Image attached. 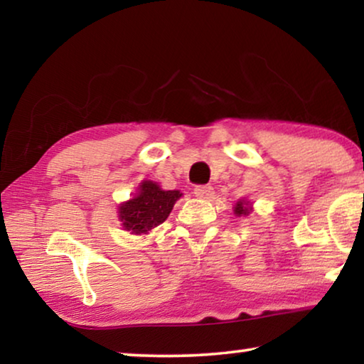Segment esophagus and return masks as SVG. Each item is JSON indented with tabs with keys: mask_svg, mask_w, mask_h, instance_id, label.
<instances>
[{
	"mask_svg": "<svg viewBox=\"0 0 364 364\" xmlns=\"http://www.w3.org/2000/svg\"><path fill=\"white\" fill-rule=\"evenodd\" d=\"M194 194L197 197H202V199H210L213 196V188L207 186V184H199V186L194 188Z\"/></svg>",
	"mask_w": 364,
	"mask_h": 364,
	"instance_id": "34e87169",
	"label": "esophagus"
}]
</instances>
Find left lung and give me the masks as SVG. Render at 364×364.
I'll return each instance as SVG.
<instances>
[{
    "label": "left lung",
    "mask_w": 364,
    "mask_h": 364,
    "mask_svg": "<svg viewBox=\"0 0 364 364\" xmlns=\"http://www.w3.org/2000/svg\"><path fill=\"white\" fill-rule=\"evenodd\" d=\"M234 213L239 215V217H241V215H247L249 213L247 204H245V202H242V200H239L237 204H236V207H234Z\"/></svg>",
    "instance_id": "obj_1"
}]
</instances>
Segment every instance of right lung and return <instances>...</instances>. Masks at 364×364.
<instances>
[{"label": "right lung", "mask_w": 364, "mask_h": 364, "mask_svg": "<svg viewBox=\"0 0 364 364\" xmlns=\"http://www.w3.org/2000/svg\"><path fill=\"white\" fill-rule=\"evenodd\" d=\"M180 197V191H164L152 181L141 183L139 194L120 207L123 228L134 234H146L168 218Z\"/></svg>", "instance_id": "obj_1"}]
</instances>
